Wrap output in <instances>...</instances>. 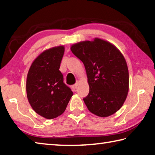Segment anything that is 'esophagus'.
<instances>
[{
	"mask_svg": "<svg viewBox=\"0 0 155 155\" xmlns=\"http://www.w3.org/2000/svg\"><path fill=\"white\" fill-rule=\"evenodd\" d=\"M78 85H79V81H77V83H76L74 85H73L72 86V90H74V91H75L76 90V89L77 88V87L78 86Z\"/></svg>",
	"mask_w": 155,
	"mask_h": 155,
	"instance_id": "obj_1",
	"label": "esophagus"
}]
</instances>
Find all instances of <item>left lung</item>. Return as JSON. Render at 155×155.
I'll use <instances>...</instances> for the list:
<instances>
[{
    "label": "left lung",
    "mask_w": 155,
    "mask_h": 155,
    "mask_svg": "<svg viewBox=\"0 0 155 155\" xmlns=\"http://www.w3.org/2000/svg\"><path fill=\"white\" fill-rule=\"evenodd\" d=\"M70 49L85 65L90 92L83 101L89 111L101 117L117 112L129 89L128 66L122 52L98 38L73 44Z\"/></svg>",
    "instance_id": "8db88e82"
}]
</instances>
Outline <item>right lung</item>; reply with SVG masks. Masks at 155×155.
Returning a JSON list of instances; mask_svg holds the SVG:
<instances>
[{"label": "right lung", "instance_id": "right-lung-1", "mask_svg": "<svg viewBox=\"0 0 155 155\" xmlns=\"http://www.w3.org/2000/svg\"><path fill=\"white\" fill-rule=\"evenodd\" d=\"M64 51V46L43 51L31 64L27 74L28 103L35 112L46 119L61 115L73 95L59 71Z\"/></svg>", "mask_w": 155, "mask_h": 155}]
</instances>
